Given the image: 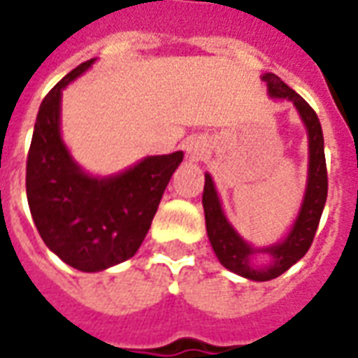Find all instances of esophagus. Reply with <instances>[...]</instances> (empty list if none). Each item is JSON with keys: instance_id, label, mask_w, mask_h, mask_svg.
Masks as SVG:
<instances>
[{"instance_id": "obj_1", "label": "esophagus", "mask_w": 358, "mask_h": 358, "mask_svg": "<svg viewBox=\"0 0 358 358\" xmlns=\"http://www.w3.org/2000/svg\"><path fill=\"white\" fill-rule=\"evenodd\" d=\"M186 153L189 155V159L197 161V159H201L207 153V143L201 138H189L186 141Z\"/></svg>"}]
</instances>
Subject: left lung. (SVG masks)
Wrapping results in <instances>:
<instances>
[{"label":"left lung","mask_w":358,"mask_h":358,"mask_svg":"<svg viewBox=\"0 0 358 358\" xmlns=\"http://www.w3.org/2000/svg\"><path fill=\"white\" fill-rule=\"evenodd\" d=\"M263 80L268 86L270 97L289 99L297 107L303 122L308 132V176L305 197L301 203L299 215L293 222L292 230L282 243L270 245L264 249H255L236 232L232 224L224 217V210L218 199L213 178L205 174V187H203V209H205V224L210 245L217 253L222 266L232 270L255 282H268L274 280L285 270L292 268L301 257L310 248L315 240L316 228L322 217L324 203L328 195V172H326V157H324V136L320 120L315 109L308 105L299 94H295L287 84L278 78L276 74H263ZM255 252H268L273 261L266 267H255L250 259Z\"/></svg>","instance_id":"left-lung-1"}]
</instances>
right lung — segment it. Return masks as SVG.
<instances>
[{
	"label": "right lung",
	"instance_id": "right-lung-1",
	"mask_svg": "<svg viewBox=\"0 0 358 358\" xmlns=\"http://www.w3.org/2000/svg\"><path fill=\"white\" fill-rule=\"evenodd\" d=\"M95 59L78 65L43 97L27 159V197L43 243L82 272L134 257L148 234L182 151L145 157L109 178L74 163L61 140V94Z\"/></svg>",
	"mask_w": 358,
	"mask_h": 358
}]
</instances>
